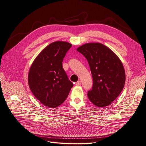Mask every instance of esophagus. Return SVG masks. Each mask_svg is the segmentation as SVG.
Here are the masks:
<instances>
[{
	"mask_svg": "<svg viewBox=\"0 0 146 146\" xmlns=\"http://www.w3.org/2000/svg\"><path fill=\"white\" fill-rule=\"evenodd\" d=\"M81 81H78L76 82V85H77V86H79V85H81Z\"/></svg>",
	"mask_w": 146,
	"mask_h": 146,
	"instance_id": "1",
	"label": "esophagus"
}]
</instances>
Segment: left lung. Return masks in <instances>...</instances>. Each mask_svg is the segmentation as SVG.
Returning a JSON list of instances; mask_svg holds the SVG:
<instances>
[{"instance_id":"obj_1","label":"left lung","mask_w":146,"mask_h":146,"mask_svg":"<svg viewBox=\"0 0 146 146\" xmlns=\"http://www.w3.org/2000/svg\"><path fill=\"white\" fill-rule=\"evenodd\" d=\"M87 59L91 70L93 85L88 97L98 107L110 105L124 88L125 74L118 56L100 43H87L77 48Z\"/></svg>"}]
</instances>
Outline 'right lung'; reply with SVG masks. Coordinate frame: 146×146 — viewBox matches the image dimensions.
Segmentation results:
<instances>
[{
	"instance_id": "right-lung-1",
	"label": "right lung",
	"mask_w": 146,
	"mask_h": 146,
	"mask_svg": "<svg viewBox=\"0 0 146 146\" xmlns=\"http://www.w3.org/2000/svg\"><path fill=\"white\" fill-rule=\"evenodd\" d=\"M72 44L64 41L51 43L34 60L28 74L33 96L44 106L56 108L66 99L73 83L62 68V61Z\"/></svg>"
}]
</instances>
